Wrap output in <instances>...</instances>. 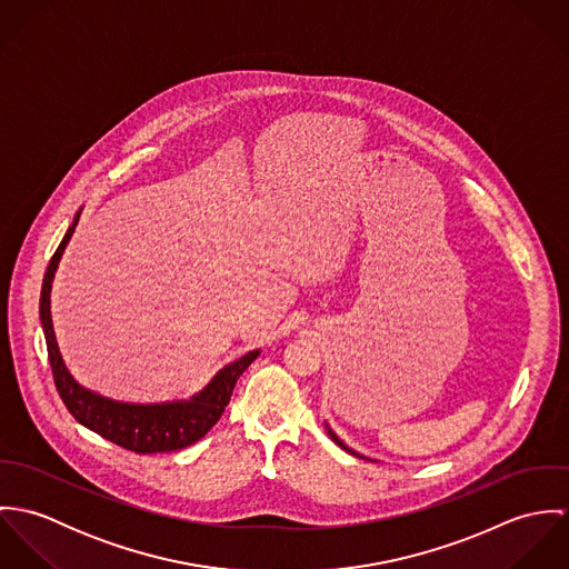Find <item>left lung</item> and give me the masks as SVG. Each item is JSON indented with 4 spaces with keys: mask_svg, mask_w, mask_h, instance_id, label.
Returning a JSON list of instances; mask_svg holds the SVG:
<instances>
[{
    "mask_svg": "<svg viewBox=\"0 0 569 569\" xmlns=\"http://www.w3.org/2000/svg\"><path fill=\"white\" fill-rule=\"evenodd\" d=\"M326 429H328V436H330V438H332V442H335V445H339V447H341V449H343V451H348V453H352V456H357V458H363V456H361V453H357V451H352V449H350V447H348V445H343V442H341V440H339V438H337V433H335V431H332V429H330V427H328V425H326ZM363 460H370V458H363ZM372 462H375V460H372Z\"/></svg>",
    "mask_w": 569,
    "mask_h": 569,
    "instance_id": "left-lung-1",
    "label": "left lung"
}]
</instances>
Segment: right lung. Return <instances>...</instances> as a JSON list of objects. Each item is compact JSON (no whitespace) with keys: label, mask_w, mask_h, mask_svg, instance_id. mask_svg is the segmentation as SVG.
Masks as SVG:
<instances>
[{"label":"right lung","mask_w":569,"mask_h":569,"mask_svg":"<svg viewBox=\"0 0 569 569\" xmlns=\"http://www.w3.org/2000/svg\"><path fill=\"white\" fill-rule=\"evenodd\" d=\"M79 217L81 212H77L74 223L66 232L63 241L57 247L46 269L41 302H39V316H41V326L48 343V359L52 366V377H54L59 397L81 425L122 449H129L136 453H166V451L183 449L201 440L217 425V420L226 411V406L230 403V397L234 392L239 377L260 355V350H251L234 363H228L226 368H221L214 375V379L190 401H172V403H156V406L120 403L82 388L63 363V357L59 352V343L54 337V328H52V313H50V291H52L54 271L79 226Z\"/></svg>","instance_id":"1"}]
</instances>
